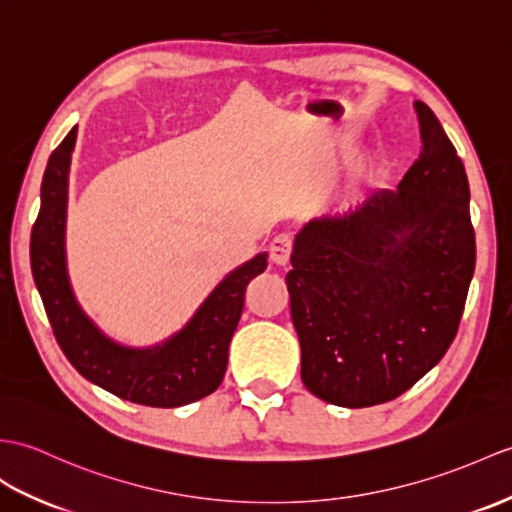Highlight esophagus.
I'll list each match as a JSON object with an SVG mask.
<instances>
[{"mask_svg":"<svg viewBox=\"0 0 512 512\" xmlns=\"http://www.w3.org/2000/svg\"><path fill=\"white\" fill-rule=\"evenodd\" d=\"M292 237L288 233H281L277 235L275 240L270 242V257L272 261H275L277 266H285L290 261V255H292Z\"/></svg>","mask_w":512,"mask_h":512,"instance_id":"34e87169","label":"esophagus"}]
</instances>
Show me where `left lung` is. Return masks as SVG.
<instances>
[{"mask_svg":"<svg viewBox=\"0 0 512 512\" xmlns=\"http://www.w3.org/2000/svg\"><path fill=\"white\" fill-rule=\"evenodd\" d=\"M423 148L397 192L325 213L294 237L285 275L305 388L342 408L403 395L454 342L475 268L465 165L414 102Z\"/></svg>","mask_w":512,"mask_h":512,"instance_id":"1","label":"left lung"}]
</instances>
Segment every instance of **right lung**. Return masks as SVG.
Wrapping results in <instances>:
<instances>
[{"label": "right lung", "instance_id": "1", "mask_svg": "<svg viewBox=\"0 0 512 512\" xmlns=\"http://www.w3.org/2000/svg\"><path fill=\"white\" fill-rule=\"evenodd\" d=\"M76 133L78 126L47 161L41 209L30 237L34 283L58 344L82 377L120 399L178 408L211 395L227 373L229 344L244 310L246 285L266 270L268 255L259 253L224 277L192 320L163 344L128 349L106 338L78 305L65 264L67 185Z\"/></svg>", "mask_w": 512, "mask_h": 512}]
</instances>
